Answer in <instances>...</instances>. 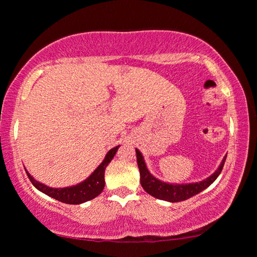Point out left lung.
I'll list each match as a JSON object with an SVG mask.
<instances>
[{"instance_id": "obj_1", "label": "left lung", "mask_w": 257, "mask_h": 257, "mask_svg": "<svg viewBox=\"0 0 257 257\" xmlns=\"http://www.w3.org/2000/svg\"><path fill=\"white\" fill-rule=\"evenodd\" d=\"M137 153V163H138L139 172H140V184H142L143 188L149 193L150 195L154 196V198L165 200V201L170 202H179L187 200L192 196L198 194V193L202 192L203 189H206L209 185H212L214 181L216 180V178L219 177L221 171H222L224 161H226V157L221 163L220 167L210 175L209 178H207L206 180L195 182V184H186V185H172L166 184L158 180L157 178H154L152 174L150 173L147 170L145 161L142 153L138 150H136Z\"/></svg>"}]
</instances>
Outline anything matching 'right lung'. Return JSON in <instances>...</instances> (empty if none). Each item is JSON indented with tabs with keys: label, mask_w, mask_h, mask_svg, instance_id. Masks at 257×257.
Wrapping results in <instances>:
<instances>
[{
	"label": "right lung",
	"mask_w": 257,
	"mask_h": 257,
	"mask_svg": "<svg viewBox=\"0 0 257 257\" xmlns=\"http://www.w3.org/2000/svg\"><path fill=\"white\" fill-rule=\"evenodd\" d=\"M118 147L119 146H115L113 149L108 151L106 157H105V159L103 160V163L96 168V171H94L85 181L80 182V184L76 186H72V187L50 188L48 187V186L35 180V179L27 172L28 178H29L31 184H33L38 191L45 193V194L51 196V198L58 200V201L61 202L69 203V205H79V203H83L85 201H89V200L94 199L103 192L105 186V168H106L108 163L112 160V158L114 157Z\"/></svg>",
	"instance_id": "right-lung-1"
}]
</instances>
